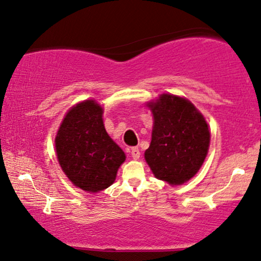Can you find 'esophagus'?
<instances>
[{
	"mask_svg": "<svg viewBox=\"0 0 261 261\" xmlns=\"http://www.w3.org/2000/svg\"><path fill=\"white\" fill-rule=\"evenodd\" d=\"M131 156L134 160H138L139 157H141V151H139L137 146H135V148L131 149Z\"/></svg>",
	"mask_w": 261,
	"mask_h": 261,
	"instance_id": "obj_1",
	"label": "esophagus"
}]
</instances>
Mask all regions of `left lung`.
I'll return each instance as SVG.
<instances>
[{
    "mask_svg": "<svg viewBox=\"0 0 261 261\" xmlns=\"http://www.w3.org/2000/svg\"><path fill=\"white\" fill-rule=\"evenodd\" d=\"M153 116L151 143L144 157L155 177L183 185L195 176L207 156L211 132L188 99L161 94L148 102Z\"/></svg>",
    "mask_w": 261,
    "mask_h": 261,
    "instance_id": "left-lung-1",
    "label": "left lung"
}]
</instances>
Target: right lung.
<instances>
[{
	"label": "right lung",
	"instance_id": "add662e5",
	"mask_svg": "<svg viewBox=\"0 0 261 261\" xmlns=\"http://www.w3.org/2000/svg\"><path fill=\"white\" fill-rule=\"evenodd\" d=\"M59 164L69 181L85 192L98 193L112 185L125 153L108 135L102 109L93 99L66 113L56 137Z\"/></svg>",
	"mask_w": 261,
	"mask_h": 261
}]
</instances>
